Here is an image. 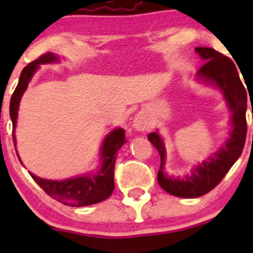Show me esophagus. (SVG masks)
Returning <instances> with one entry per match:
<instances>
[{
	"label": "esophagus",
	"mask_w": 253,
	"mask_h": 253,
	"mask_svg": "<svg viewBox=\"0 0 253 253\" xmlns=\"http://www.w3.org/2000/svg\"><path fill=\"white\" fill-rule=\"evenodd\" d=\"M133 127L134 129L138 132L147 131L148 127H149V119H148V116L144 112H138V114L134 116Z\"/></svg>",
	"instance_id": "1"
}]
</instances>
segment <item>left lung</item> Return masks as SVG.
<instances>
[{
	"label": "left lung",
	"mask_w": 253,
	"mask_h": 253,
	"mask_svg": "<svg viewBox=\"0 0 253 253\" xmlns=\"http://www.w3.org/2000/svg\"><path fill=\"white\" fill-rule=\"evenodd\" d=\"M195 51L203 61L196 79L205 85H213L220 90L230 110L231 128L221 147L182 177H175L165 171L167 148L159 132L148 134V139L160 155V169L157 177L160 187L181 198L201 197L213 190L241 155L247 132L246 89L240 81L236 66L230 58L211 47H196Z\"/></svg>",
	"instance_id": "left-lung-1"
}]
</instances>
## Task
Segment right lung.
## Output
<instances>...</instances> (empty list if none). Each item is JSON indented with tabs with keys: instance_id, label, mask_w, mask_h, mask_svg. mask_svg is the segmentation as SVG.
I'll return each instance as SVG.
<instances>
[{
	"instance_id": "add662e5",
	"label": "right lung",
	"mask_w": 253,
	"mask_h": 253,
	"mask_svg": "<svg viewBox=\"0 0 253 253\" xmlns=\"http://www.w3.org/2000/svg\"><path fill=\"white\" fill-rule=\"evenodd\" d=\"M60 61V57L52 52L45 53L40 56L38 60L33 61L25 66L19 77V82L14 90L9 103V115H11L12 124H13V142L16 148V131L18 109H19L20 99L27 90L28 84L32 81L33 76L39 70L40 65L56 63ZM127 141L125 139V129L114 128L108 136L104 138L103 145L100 149V167L95 174H86L82 176L65 178V180H47L39 177L33 172H29L34 178L35 182L47 193L50 197L55 198L58 202L71 207H85L105 201L111 196L114 191V169L116 153ZM17 152V150H16ZM18 155V152H17ZM18 159L20 160L19 155ZM23 164V163H22Z\"/></svg>"
}]
</instances>
